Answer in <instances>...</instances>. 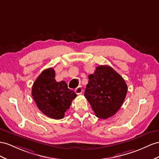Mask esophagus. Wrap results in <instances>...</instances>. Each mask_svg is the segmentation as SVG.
I'll return each mask as SVG.
<instances>
[{"label":"esophagus","instance_id":"34e87169","mask_svg":"<svg viewBox=\"0 0 159 159\" xmlns=\"http://www.w3.org/2000/svg\"><path fill=\"white\" fill-rule=\"evenodd\" d=\"M75 91L77 95L81 94V93H82V92H83V89L81 87H78L76 89H75Z\"/></svg>","mask_w":159,"mask_h":159}]
</instances>
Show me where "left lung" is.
Segmentation results:
<instances>
[{
	"instance_id": "obj_1",
	"label": "left lung",
	"mask_w": 159,
	"mask_h": 159,
	"mask_svg": "<svg viewBox=\"0 0 159 159\" xmlns=\"http://www.w3.org/2000/svg\"><path fill=\"white\" fill-rule=\"evenodd\" d=\"M127 91V84L118 73L110 66L101 65L89 75L84 95L96 116L107 119L119 110Z\"/></svg>"
}]
</instances>
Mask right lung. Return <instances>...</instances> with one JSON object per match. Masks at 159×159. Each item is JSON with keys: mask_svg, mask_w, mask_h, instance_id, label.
I'll return each instance as SVG.
<instances>
[{"mask_svg": "<svg viewBox=\"0 0 159 159\" xmlns=\"http://www.w3.org/2000/svg\"><path fill=\"white\" fill-rule=\"evenodd\" d=\"M31 95L39 110L52 119L64 118L72 101L77 96L65 81L56 82L52 68L44 70L33 84Z\"/></svg>", "mask_w": 159, "mask_h": 159, "instance_id": "1", "label": "right lung"}]
</instances>
